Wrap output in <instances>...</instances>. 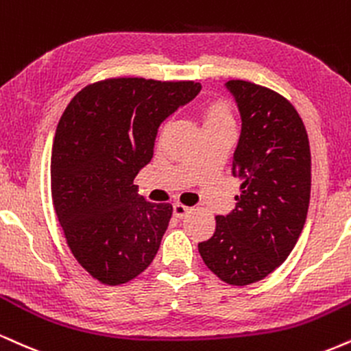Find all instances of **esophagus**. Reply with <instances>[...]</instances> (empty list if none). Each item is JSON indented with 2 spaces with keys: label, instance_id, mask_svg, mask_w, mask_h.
<instances>
[{
  "label": "esophagus",
  "instance_id": "obj_1",
  "mask_svg": "<svg viewBox=\"0 0 351 351\" xmlns=\"http://www.w3.org/2000/svg\"><path fill=\"white\" fill-rule=\"evenodd\" d=\"M189 210H191V209H189L188 206L181 204V202H176V204L173 206V216L178 217V219H183L189 213Z\"/></svg>",
  "mask_w": 351,
  "mask_h": 351
}]
</instances>
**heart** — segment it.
I'll return each instance as SVG.
<instances>
[{
  "label": "heart",
  "instance_id": "1",
  "mask_svg": "<svg viewBox=\"0 0 351 351\" xmlns=\"http://www.w3.org/2000/svg\"><path fill=\"white\" fill-rule=\"evenodd\" d=\"M202 117H204V125L219 124V122H232L229 104L222 99L209 101L202 111Z\"/></svg>",
  "mask_w": 351,
  "mask_h": 351
}]
</instances>
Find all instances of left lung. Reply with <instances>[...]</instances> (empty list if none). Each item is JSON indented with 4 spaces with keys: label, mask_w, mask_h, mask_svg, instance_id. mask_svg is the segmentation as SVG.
I'll list each match as a JSON object with an SVG mask.
<instances>
[{
    "label": "left lung",
    "mask_w": 351,
    "mask_h": 351,
    "mask_svg": "<svg viewBox=\"0 0 351 351\" xmlns=\"http://www.w3.org/2000/svg\"><path fill=\"white\" fill-rule=\"evenodd\" d=\"M242 114L234 154L240 180L237 208L216 216V232L197 243L219 280L247 286L267 278L289 256L301 235L311 197V147L296 108L261 84L230 80Z\"/></svg>",
    "instance_id": "left-lung-1"
}]
</instances>
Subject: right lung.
I'll list each match as a JSON object with an SVG mask.
<instances>
[{
    "instance_id": "add662e5",
    "label": "right lung",
    "mask_w": 351,
    "mask_h": 351,
    "mask_svg": "<svg viewBox=\"0 0 351 351\" xmlns=\"http://www.w3.org/2000/svg\"><path fill=\"white\" fill-rule=\"evenodd\" d=\"M201 84L116 77L78 91L55 130L50 188L70 252L108 286L149 268L170 223V202L152 204L134 178L154 157L160 124Z\"/></svg>"
}]
</instances>
